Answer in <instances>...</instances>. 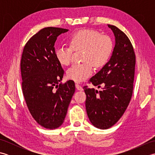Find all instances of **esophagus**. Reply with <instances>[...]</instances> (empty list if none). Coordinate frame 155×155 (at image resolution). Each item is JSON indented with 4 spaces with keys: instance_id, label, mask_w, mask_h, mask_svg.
Instances as JSON below:
<instances>
[{
    "instance_id": "esophagus-1",
    "label": "esophagus",
    "mask_w": 155,
    "mask_h": 155,
    "mask_svg": "<svg viewBox=\"0 0 155 155\" xmlns=\"http://www.w3.org/2000/svg\"><path fill=\"white\" fill-rule=\"evenodd\" d=\"M75 87H76V88H77V89L78 91H83V88H82V87L81 86V85H79V84H75Z\"/></svg>"
}]
</instances>
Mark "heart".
<instances>
[{
	"label": "heart",
	"mask_w": 155,
	"mask_h": 155,
	"mask_svg": "<svg viewBox=\"0 0 155 155\" xmlns=\"http://www.w3.org/2000/svg\"><path fill=\"white\" fill-rule=\"evenodd\" d=\"M69 47L60 46L55 49L56 59L61 65L68 66L73 51H83L81 64L72 65L67 71V77L77 83L86 80L92 74L93 66L103 67L109 60L113 51V42L107 35L92 29H84L72 34L68 39Z\"/></svg>",
	"instance_id": "heart-1"
}]
</instances>
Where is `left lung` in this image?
I'll use <instances>...</instances> for the list:
<instances>
[{"label":"left lung","mask_w":155,"mask_h":155,"mask_svg":"<svg viewBox=\"0 0 155 155\" xmlns=\"http://www.w3.org/2000/svg\"><path fill=\"white\" fill-rule=\"evenodd\" d=\"M115 37V45L110 60L89 80L102 91L83 87L87 95L86 110L95 127L107 129L123 116L133 91L136 57L132 44L123 31L108 25Z\"/></svg>","instance_id":"left-lung-1"}]
</instances>
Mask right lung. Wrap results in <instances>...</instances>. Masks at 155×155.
I'll use <instances>...</instances> for the list:
<instances>
[{"label":"right lung","mask_w":155,"mask_h":155,"mask_svg":"<svg viewBox=\"0 0 155 155\" xmlns=\"http://www.w3.org/2000/svg\"><path fill=\"white\" fill-rule=\"evenodd\" d=\"M65 28L47 27L29 39L22 54V89L32 117L41 126L55 129L63 123L75 91L73 81L59 84L64 75L55 57L54 43Z\"/></svg>","instance_id":"1"}]
</instances>
